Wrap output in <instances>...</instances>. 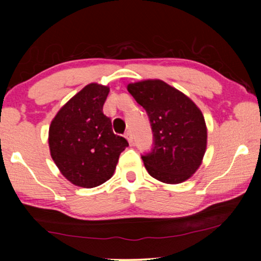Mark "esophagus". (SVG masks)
<instances>
[{"label": "esophagus", "mask_w": 261, "mask_h": 261, "mask_svg": "<svg viewBox=\"0 0 261 261\" xmlns=\"http://www.w3.org/2000/svg\"><path fill=\"white\" fill-rule=\"evenodd\" d=\"M124 137H126V139L128 140V142H129V144H133V135H132L130 130H127L126 133H124Z\"/></svg>", "instance_id": "34e87169"}]
</instances>
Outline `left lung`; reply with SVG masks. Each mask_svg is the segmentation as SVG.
Wrapping results in <instances>:
<instances>
[{
	"label": "left lung",
	"instance_id": "obj_1",
	"mask_svg": "<svg viewBox=\"0 0 261 261\" xmlns=\"http://www.w3.org/2000/svg\"><path fill=\"white\" fill-rule=\"evenodd\" d=\"M128 91L147 113L153 133L151 151L141 155L147 172L163 183L187 180L201 165L206 147L204 117L183 92L165 82L128 84Z\"/></svg>",
	"mask_w": 261,
	"mask_h": 261
}]
</instances>
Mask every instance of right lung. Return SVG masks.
I'll return each mask as SVG.
<instances>
[{"label":"right lung","mask_w":261,"mask_h":261,"mask_svg":"<svg viewBox=\"0 0 261 261\" xmlns=\"http://www.w3.org/2000/svg\"><path fill=\"white\" fill-rule=\"evenodd\" d=\"M109 88L91 83L59 110L48 133L52 159L63 176L82 188L110 179L121 152L128 147L114 134L112 120L103 114Z\"/></svg>","instance_id":"obj_1"}]
</instances>
